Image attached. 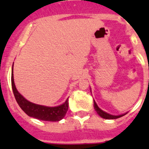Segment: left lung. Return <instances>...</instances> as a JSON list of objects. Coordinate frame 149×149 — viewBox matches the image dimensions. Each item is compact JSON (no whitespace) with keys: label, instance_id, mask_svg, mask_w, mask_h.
I'll list each match as a JSON object with an SVG mask.
<instances>
[{"label":"left lung","instance_id":"8db88e82","mask_svg":"<svg viewBox=\"0 0 149 149\" xmlns=\"http://www.w3.org/2000/svg\"><path fill=\"white\" fill-rule=\"evenodd\" d=\"M93 106H94V109L95 111H97V113L99 114L101 118H105V119H117V118H119L120 117H122L125 114H120V115H111V114H109V113H106L105 111H102L101 109L99 108V107L97 106V104H96V102L93 100Z\"/></svg>","mask_w":149,"mask_h":149}]
</instances>
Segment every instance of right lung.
Instances as JSON below:
<instances>
[{"mask_svg": "<svg viewBox=\"0 0 149 149\" xmlns=\"http://www.w3.org/2000/svg\"><path fill=\"white\" fill-rule=\"evenodd\" d=\"M11 86L16 101L20 107L22 109V111L29 117H32L38 120H45V121H58L65 117L69 107L68 98L64 104L57 107L42 106V105L33 104L27 100L22 94H20L16 89L14 82V77H13V66L12 73H11Z\"/></svg>", "mask_w": 149, "mask_h": 149, "instance_id": "add662e5", "label": "right lung"}]
</instances>
